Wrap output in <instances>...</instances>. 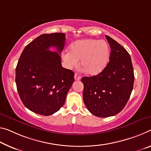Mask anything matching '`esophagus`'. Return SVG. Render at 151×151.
<instances>
[{"label": "esophagus", "instance_id": "obj_1", "mask_svg": "<svg viewBox=\"0 0 151 151\" xmlns=\"http://www.w3.org/2000/svg\"><path fill=\"white\" fill-rule=\"evenodd\" d=\"M81 76L80 75H78V74H75V79L76 81H79V80H81Z\"/></svg>", "mask_w": 151, "mask_h": 151}]
</instances>
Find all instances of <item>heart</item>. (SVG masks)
<instances>
[{"label":"heart","mask_w":151,"mask_h":151,"mask_svg":"<svg viewBox=\"0 0 151 151\" xmlns=\"http://www.w3.org/2000/svg\"><path fill=\"white\" fill-rule=\"evenodd\" d=\"M110 56V47L104 40L85 39L76 41L70 47V51L63 54V58L68 68L81 65L86 73L96 75L106 68Z\"/></svg>","instance_id":"heart-1"}]
</instances>
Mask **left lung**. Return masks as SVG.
I'll return each instance as SVG.
<instances>
[{
	"label": "left lung",
	"instance_id": "obj_1",
	"mask_svg": "<svg viewBox=\"0 0 151 151\" xmlns=\"http://www.w3.org/2000/svg\"><path fill=\"white\" fill-rule=\"evenodd\" d=\"M106 37L111 47L109 63L97 75L81 78L85 106L91 113L100 118L115 116L124 109L134 81L130 54L114 39Z\"/></svg>",
	"mask_w": 151,
	"mask_h": 151
}]
</instances>
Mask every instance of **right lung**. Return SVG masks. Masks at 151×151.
Listing matches in <instances>:
<instances>
[{"instance_id": "right-lung-1", "label": "right lung", "mask_w": 151, "mask_h": 151, "mask_svg": "<svg viewBox=\"0 0 151 151\" xmlns=\"http://www.w3.org/2000/svg\"><path fill=\"white\" fill-rule=\"evenodd\" d=\"M65 34H42L21 54L15 70L17 88L24 106L35 114L50 116L58 111L66 101L75 73L62 66L61 53ZM54 47L57 52L49 48Z\"/></svg>"}]
</instances>
